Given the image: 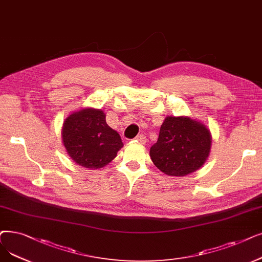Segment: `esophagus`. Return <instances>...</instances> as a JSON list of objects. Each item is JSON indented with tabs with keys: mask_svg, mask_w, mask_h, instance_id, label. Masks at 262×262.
<instances>
[{
	"mask_svg": "<svg viewBox=\"0 0 262 262\" xmlns=\"http://www.w3.org/2000/svg\"><path fill=\"white\" fill-rule=\"evenodd\" d=\"M135 140L137 141V142L142 143V144H144V143H145V141H146V139H145V136H143V135H138L137 137L135 138Z\"/></svg>",
	"mask_w": 262,
	"mask_h": 262,
	"instance_id": "esophagus-1",
	"label": "esophagus"
}]
</instances>
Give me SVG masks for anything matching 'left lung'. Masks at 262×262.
<instances>
[{
	"instance_id": "left-lung-1",
	"label": "left lung",
	"mask_w": 262,
	"mask_h": 262,
	"mask_svg": "<svg viewBox=\"0 0 262 262\" xmlns=\"http://www.w3.org/2000/svg\"><path fill=\"white\" fill-rule=\"evenodd\" d=\"M212 135L206 124L187 116L167 117L159 130L158 140L150 149L157 169L170 177L195 172L211 152Z\"/></svg>"
}]
</instances>
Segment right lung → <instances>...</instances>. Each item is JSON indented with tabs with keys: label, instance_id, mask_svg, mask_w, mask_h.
<instances>
[{
	"label": "right lung",
	"instance_id": "add662e5",
	"mask_svg": "<svg viewBox=\"0 0 262 262\" xmlns=\"http://www.w3.org/2000/svg\"><path fill=\"white\" fill-rule=\"evenodd\" d=\"M62 142L73 162L89 169L105 167L123 147L119 133L106 122V113L91 107L77 110L65 119Z\"/></svg>",
	"mask_w": 262,
	"mask_h": 262
}]
</instances>
